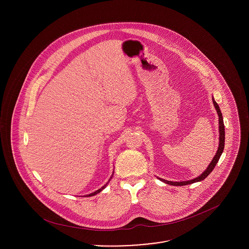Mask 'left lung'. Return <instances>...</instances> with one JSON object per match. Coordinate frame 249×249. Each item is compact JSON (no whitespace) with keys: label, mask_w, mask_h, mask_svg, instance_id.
Returning <instances> with one entry per match:
<instances>
[{"label":"left lung","mask_w":249,"mask_h":249,"mask_svg":"<svg viewBox=\"0 0 249 249\" xmlns=\"http://www.w3.org/2000/svg\"><path fill=\"white\" fill-rule=\"evenodd\" d=\"M213 107L215 108L216 112H217V115H218V130H219V143H218V148L216 150V153L214 155V157L213 158V160L211 161V163L209 164L208 168L204 171V173H202L199 177H197L196 178H194L192 180H188V181H181V182H173V181H168V180H165V179H161V178H158L160 179L161 181L167 183V184H170V185H174V186H184V185H188V184H192V183H195V182H199L203 179L207 178L213 170V168L215 167L217 161L219 160L220 158V155L224 149V138H225V131H224V124H223V119H222V114H221V111L219 109V107L217 106V104L215 103V101L213 99Z\"/></svg>","instance_id":"8db88e82"}]
</instances>
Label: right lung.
I'll return each mask as SVG.
<instances>
[{"label":"right lung","instance_id":"right-lung-1","mask_svg":"<svg viewBox=\"0 0 249 249\" xmlns=\"http://www.w3.org/2000/svg\"><path fill=\"white\" fill-rule=\"evenodd\" d=\"M112 177H113V176H112ZM109 180H110V179H109ZM108 182H109V181H108ZM108 182H107V184H106V185H105V186H103V187H102V188H101V189H99V190H97V191H96V192H94V193H92V194H90V195H88V196H95V195H97V194H99V193H101V192H102V191H103V190H104V189H105V188H106V187H107V184H108Z\"/></svg>","mask_w":249,"mask_h":249}]
</instances>
